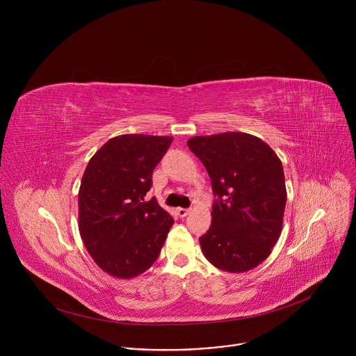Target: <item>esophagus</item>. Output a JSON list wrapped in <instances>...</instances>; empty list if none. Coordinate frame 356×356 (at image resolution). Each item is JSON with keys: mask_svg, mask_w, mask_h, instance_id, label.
I'll return each mask as SVG.
<instances>
[{"mask_svg": "<svg viewBox=\"0 0 356 356\" xmlns=\"http://www.w3.org/2000/svg\"><path fill=\"white\" fill-rule=\"evenodd\" d=\"M176 213H177V216H179V217H181V218H183V217H186L187 214H190V209H177V210H176Z\"/></svg>", "mask_w": 356, "mask_h": 356, "instance_id": "1", "label": "esophagus"}]
</instances>
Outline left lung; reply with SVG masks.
Segmentation results:
<instances>
[{
  "label": "left lung",
  "mask_w": 356,
  "mask_h": 356,
  "mask_svg": "<svg viewBox=\"0 0 356 356\" xmlns=\"http://www.w3.org/2000/svg\"><path fill=\"white\" fill-rule=\"evenodd\" d=\"M187 145L206 166L216 197L211 227L200 236L204 257L232 273L261 265L282 232L287 194L280 159L243 132L194 136Z\"/></svg>",
  "instance_id": "obj_1"
}]
</instances>
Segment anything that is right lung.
I'll return each mask as SVG.
<instances>
[{
	"mask_svg": "<svg viewBox=\"0 0 356 356\" xmlns=\"http://www.w3.org/2000/svg\"><path fill=\"white\" fill-rule=\"evenodd\" d=\"M172 136L120 135L90 159L79 191V229L95 264L128 279L158 259L175 222L156 197L146 198L152 173Z\"/></svg>",
	"mask_w": 356,
	"mask_h": 356,
	"instance_id": "obj_1",
	"label": "right lung"
}]
</instances>
